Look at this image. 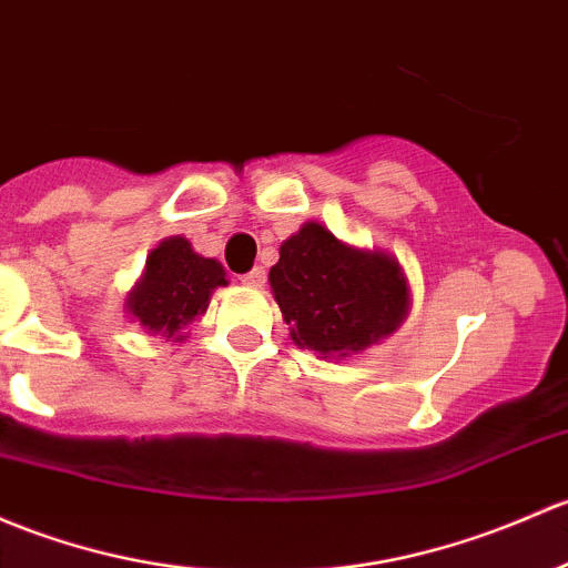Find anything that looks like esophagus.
Segmentation results:
<instances>
[{"mask_svg":"<svg viewBox=\"0 0 568 568\" xmlns=\"http://www.w3.org/2000/svg\"><path fill=\"white\" fill-rule=\"evenodd\" d=\"M264 280H266V272L261 266L250 268L247 274H242V283L250 285V288H261V285H264Z\"/></svg>","mask_w":568,"mask_h":568,"instance_id":"34e87169","label":"esophagus"}]
</instances>
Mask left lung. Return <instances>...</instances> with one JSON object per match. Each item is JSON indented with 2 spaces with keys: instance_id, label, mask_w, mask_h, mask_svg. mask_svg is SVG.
Masks as SVG:
<instances>
[{
  "instance_id": "obj_1",
  "label": "left lung",
  "mask_w": 568,
  "mask_h": 568,
  "mask_svg": "<svg viewBox=\"0 0 568 568\" xmlns=\"http://www.w3.org/2000/svg\"><path fill=\"white\" fill-rule=\"evenodd\" d=\"M291 339L321 359L359 354L399 329L410 291L397 258L339 242L321 223L285 239L268 272Z\"/></svg>"
}]
</instances>
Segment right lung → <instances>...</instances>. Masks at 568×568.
I'll use <instances>...</instances> for the list:
<instances>
[{"instance_id": "add662e5", "label": "right lung", "mask_w": 568, "mask_h": 568, "mask_svg": "<svg viewBox=\"0 0 568 568\" xmlns=\"http://www.w3.org/2000/svg\"><path fill=\"white\" fill-rule=\"evenodd\" d=\"M229 285L220 261L204 258L184 236H169L149 253L124 310L149 334L184 339V326L206 313L212 291Z\"/></svg>"}]
</instances>
